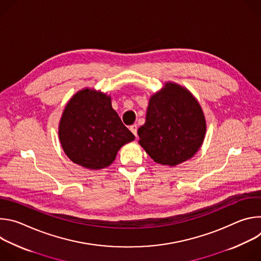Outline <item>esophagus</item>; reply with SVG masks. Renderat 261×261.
<instances>
[{
	"label": "esophagus",
	"mask_w": 261,
	"mask_h": 261,
	"mask_svg": "<svg viewBox=\"0 0 261 261\" xmlns=\"http://www.w3.org/2000/svg\"><path fill=\"white\" fill-rule=\"evenodd\" d=\"M130 131H131L135 136H137V125L134 124V125L130 126Z\"/></svg>",
	"instance_id": "esophagus-1"
}]
</instances>
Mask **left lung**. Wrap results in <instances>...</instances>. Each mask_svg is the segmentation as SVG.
<instances>
[{"label":"left lung","mask_w":261,"mask_h":261,"mask_svg":"<svg viewBox=\"0 0 261 261\" xmlns=\"http://www.w3.org/2000/svg\"><path fill=\"white\" fill-rule=\"evenodd\" d=\"M206 131L203 111L194 96L179 85L166 83L148 102L139 144L156 163L175 166L192 158Z\"/></svg>","instance_id":"8db88e82"}]
</instances>
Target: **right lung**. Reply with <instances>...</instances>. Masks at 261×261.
<instances>
[{
  "label": "right lung",
  "mask_w": 261,
  "mask_h": 261,
  "mask_svg": "<svg viewBox=\"0 0 261 261\" xmlns=\"http://www.w3.org/2000/svg\"><path fill=\"white\" fill-rule=\"evenodd\" d=\"M67 157L89 169H102L116 159L120 148L135 139L104 93L84 89L67 103L59 125Z\"/></svg>",
  "instance_id": "obj_1"
}]
</instances>
